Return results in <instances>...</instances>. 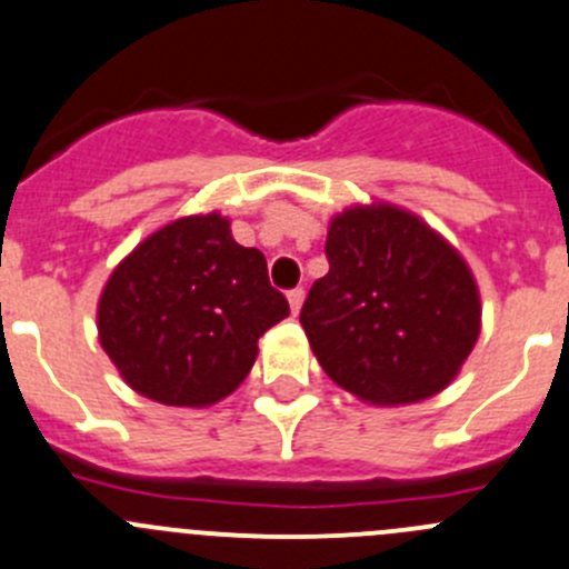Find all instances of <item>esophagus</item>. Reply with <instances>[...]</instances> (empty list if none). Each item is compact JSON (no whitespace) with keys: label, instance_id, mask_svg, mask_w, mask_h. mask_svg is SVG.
<instances>
[{"label":"esophagus","instance_id":"obj_1","mask_svg":"<svg viewBox=\"0 0 569 569\" xmlns=\"http://www.w3.org/2000/svg\"><path fill=\"white\" fill-rule=\"evenodd\" d=\"M302 300H306V289H291V291H289V306H291V313H300Z\"/></svg>","mask_w":569,"mask_h":569}]
</instances>
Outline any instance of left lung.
I'll return each instance as SVG.
<instances>
[{
  "instance_id": "obj_1",
  "label": "left lung",
  "mask_w": 569,
  "mask_h": 569,
  "mask_svg": "<svg viewBox=\"0 0 569 569\" xmlns=\"http://www.w3.org/2000/svg\"><path fill=\"white\" fill-rule=\"evenodd\" d=\"M328 274L300 311L333 383L372 406L433 397L481 333V297L465 258L413 213L386 202L330 219Z\"/></svg>"
}]
</instances>
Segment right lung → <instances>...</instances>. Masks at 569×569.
Here are the masks:
<instances>
[{"mask_svg": "<svg viewBox=\"0 0 569 569\" xmlns=\"http://www.w3.org/2000/svg\"><path fill=\"white\" fill-rule=\"evenodd\" d=\"M289 317L267 258L241 247L222 213L147 236L104 283L99 345L130 389L163 406L206 408L239 389L258 339Z\"/></svg>", "mask_w": 569, "mask_h": 569, "instance_id": "1", "label": "right lung"}]
</instances>
